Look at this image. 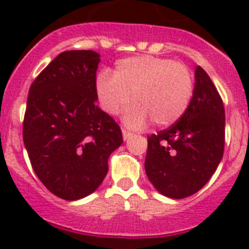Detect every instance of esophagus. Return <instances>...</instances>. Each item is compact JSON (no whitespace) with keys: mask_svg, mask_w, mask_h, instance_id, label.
I'll return each instance as SVG.
<instances>
[{"mask_svg":"<svg viewBox=\"0 0 249 249\" xmlns=\"http://www.w3.org/2000/svg\"><path fill=\"white\" fill-rule=\"evenodd\" d=\"M132 136H133L132 132H129V130H126V129H123V138H124V141L129 140Z\"/></svg>","mask_w":249,"mask_h":249,"instance_id":"obj_1","label":"esophagus"}]
</instances>
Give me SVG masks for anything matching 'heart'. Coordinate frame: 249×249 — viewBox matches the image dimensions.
Segmentation results:
<instances>
[{
    "instance_id": "heart-1",
    "label": "heart",
    "mask_w": 249,
    "mask_h": 249,
    "mask_svg": "<svg viewBox=\"0 0 249 249\" xmlns=\"http://www.w3.org/2000/svg\"><path fill=\"white\" fill-rule=\"evenodd\" d=\"M99 105L109 115H117L132 102L125 113V124L168 126L179 120L189 108L194 94V77L190 68L179 62L154 55L124 58L117 62L113 73L103 70L95 79Z\"/></svg>"
}]
</instances>
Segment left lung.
I'll list each match as a JSON object with an SVG mask.
<instances>
[{
	"instance_id": "obj_1",
	"label": "left lung",
	"mask_w": 249,
	"mask_h": 249,
	"mask_svg": "<svg viewBox=\"0 0 249 249\" xmlns=\"http://www.w3.org/2000/svg\"><path fill=\"white\" fill-rule=\"evenodd\" d=\"M224 148V103L208 73L197 66L189 108L172 126L147 137L146 174L160 194L183 199L209 181Z\"/></svg>"
}]
</instances>
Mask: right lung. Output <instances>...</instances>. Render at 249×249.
Returning a JSON list of instances; mask_svg holds the SVG:
<instances>
[{"mask_svg":"<svg viewBox=\"0 0 249 249\" xmlns=\"http://www.w3.org/2000/svg\"><path fill=\"white\" fill-rule=\"evenodd\" d=\"M99 54L60 53L29 88L23 141L45 187L64 200L94 193L121 143L120 126L97 106Z\"/></svg>","mask_w":249,"mask_h":249,"instance_id":"1","label":"right lung"}]
</instances>
